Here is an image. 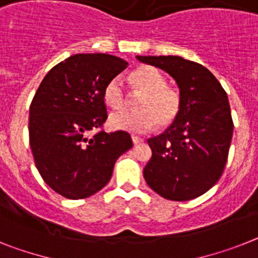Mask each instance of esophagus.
I'll return each instance as SVG.
<instances>
[{"label": "esophagus", "mask_w": 258, "mask_h": 258, "mask_svg": "<svg viewBox=\"0 0 258 258\" xmlns=\"http://www.w3.org/2000/svg\"><path fill=\"white\" fill-rule=\"evenodd\" d=\"M133 142H134V144H140V143L144 142V139H143V138H140V136L133 135Z\"/></svg>", "instance_id": "34e87169"}]
</instances>
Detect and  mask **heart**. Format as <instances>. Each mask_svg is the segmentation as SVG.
Here are the masks:
<instances>
[{
	"label": "heart",
	"mask_w": 258,
	"mask_h": 258,
	"mask_svg": "<svg viewBox=\"0 0 258 258\" xmlns=\"http://www.w3.org/2000/svg\"><path fill=\"white\" fill-rule=\"evenodd\" d=\"M131 84L142 96L136 101L135 111L122 110L109 116L111 128L142 134L172 124L181 111V94L168 85L165 75L155 67H140L131 75ZM103 101L111 109H122L127 99L120 77H114L103 88Z\"/></svg>",
	"instance_id": "obj_1"
}]
</instances>
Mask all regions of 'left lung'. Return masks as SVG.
Listing matches in <instances>:
<instances>
[{
	"label": "left lung",
	"mask_w": 258,
	"mask_h": 258,
	"mask_svg": "<svg viewBox=\"0 0 258 258\" xmlns=\"http://www.w3.org/2000/svg\"><path fill=\"white\" fill-rule=\"evenodd\" d=\"M138 60L169 73L182 101L165 133L148 139L152 157L143 172L146 182L170 201L197 198L219 181L228 159L233 122L226 90L209 69L179 56Z\"/></svg>",
	"instance_id": "8db88e82"
}]
</instances>
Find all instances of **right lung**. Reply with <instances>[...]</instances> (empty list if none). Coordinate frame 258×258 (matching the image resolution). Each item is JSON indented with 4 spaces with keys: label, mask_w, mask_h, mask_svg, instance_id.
<instances>
[{
    "label": "right lung",
    "mask_w": 258,
    "mask_h": 258,
    "mask_svg": "<svg viewBox=\"0 0 258 258\" xmlns=\"http://www.w3.org/2000/svg\"><path fill=\"white\" fill-rule=\"evenodd\" d=\"M127 66L116 56L79 53L40 82L30 106V147L42 178L60 196L96 194L110 181L119 156L133 147L128 133L102 130L107 119L103 88ZM94 129L99 133L90 137Z\"/></svg>",
    "instance_id": "1"
}]
</instances>
